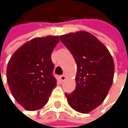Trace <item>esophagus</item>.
Here are the masks:
<instances>
[{
  "mask_svg": "<svg viewBox=\"0 0 128 128\" xmlns=\"http://www.w3.org/2000/svg\"><path fill=\"white\" fill-rule=\"evenodd\" d=\"M65 79H66V76H65L64 74H63V75H60V82L65 81Z\"/></svg>",
  "mask_w": 128,
  "mask_h": 128,
  "instance_id": "obj_1",
  "label": "esophagus"
}]
</instances>
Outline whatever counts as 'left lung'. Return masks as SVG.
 Segmentation results:
<instances>
[{
  "label": "left lung",
  "instance_id": "obj_1",
  "mask_svg": "<svg viewBox=\"0 0 128 128\" xmlns=\"http://www.w3.org/2000/svg\"><path fill=\"white\" fill-rule=\"evenodd\" d=\"M60 41L72 53L77 64L76 87L65 93L69 106L87 114L104 101L112 86L114 63L107 48L85 31L60 36Z\"/></svg>",
  "mask_w": 128,
  "mask_h": 128
}]
</instances>
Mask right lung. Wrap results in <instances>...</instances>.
<instances>
[{"label": "right lung", "mask_w": 128, "mask_h": 128, "mask_svg": "<svg viewBox=\"0 0 128 128\" xmlns=\"http://www.w3.org/2000/svg\"><path fill=\"white\" fill-rule=\"evenodd\" d=\"M58 36L34 38L19 47L7 67V81L14 100L29 111L44 106L56 86L51 54Z\"/></svg>", "instance_id": "1"}]
</instances>
